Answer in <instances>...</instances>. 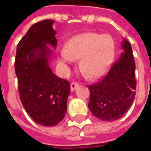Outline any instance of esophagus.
I'll use <instances>...</instances> for the list:
<instances>
[{
    "instance_id": "obj_1",
    "label": "esophagus",
    "mask_w": 151,
    "mask_h": 151,
    "mask_svg": "<svg viewBox=\"0 0 151 151\" xmlns=\"http://www.w3.org/2000/svg\"><path fill=\"white\" fill-rule=\"evenodd\" d=\"M70 86H71V91H74L78 87V84H77V83H72Z\"/></svg>"
}]
</instances>
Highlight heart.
I'll return each mask as SVG.
<instances>
[{
	"label": "heart",
	"instance_id": "heart-1",
	"mask_svg": "<svg viewBox=\"0 0 151 151\" xmlns=\"http://www.w3.org/2000/svg\"><path fill=\"white\" fill-rule=\"evenodd\" d=\"M114 56V42L109 35L85 32L67 41L60 52V60L66 71L73 60H79V70L90 78L102 76L109 68Z\"/></svg>",
	"mask_w": 151,
	"mask_h": 151
}]
</instances>
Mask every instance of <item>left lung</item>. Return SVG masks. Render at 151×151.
I'll use <instances>...</instances> for the list:
<instances>
[{"label":"left lung","instance_id":"8db88e82","mask_svg":"<svg viewBox=\"0 0 151 151\" xmlns=\"http://www.w3.org/2000/svg\"><path fill=\"white\" fill-rule=\"evenodd\" d=\"M123 52L109 72L97 84L89 85V109L94 116L104 121L121 118L130 109L136 94L135 61L132 46L123 39Z\"/></svg>","mask_w":151,"mask_h":151}]
</instances>
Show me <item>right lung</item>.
I'll return each mask as SVG.
<instances>
[{
    "label": "right lung",
    "instance_id": "obj_1",
    "mask_svg": "<svg viewBox=\"0 0 151 151\" xmlns=\"http://www.w3.org/2000/svg\"><path fill=\"white\" fill-rule=\"evenodd\" d=\"M52 19L32 24L17 45L15 73L23 106L36 123L53 127L64 119L70 84L52 72L49 60L56 48Z\"/></svg>",
    "mask_w": 151,
    "mask_h": 151
}]
</instances>
